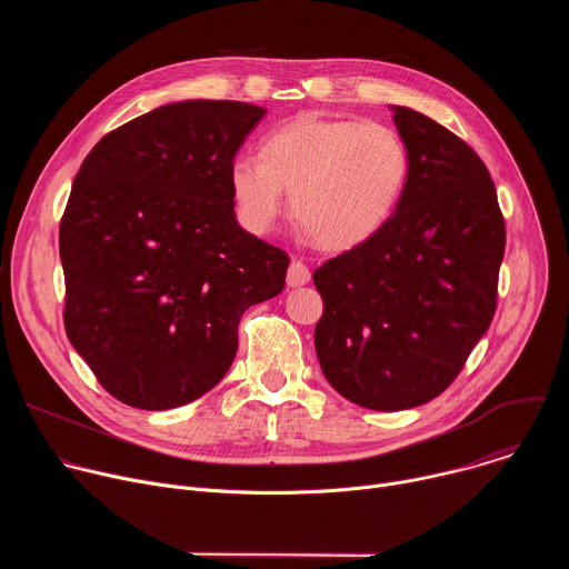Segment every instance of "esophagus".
Listing matches in <instances>:
<instances>
[{"label": "esophagus", "mask_w": 569, "mask_h": 569, "mask_svg": "<svg viewBox=\"0 0 569 569\" xmlns=\"http://www.w3.org/2000/svg\"><path fill=\"white\" fill-rule=\"evenodd\" d=\"M286 281L290 288H299V286H306L310 281V270L303 261H292L290 268H288V274H286Z\"/></svg>", "instance_id": "1"}]
</instances>
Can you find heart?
Returning <instances> with one entry per match:
<instances>
[{
    "instance_id": "b5f03b06",
    "label": "heart",
    "mask_w": 569,
    "mask_h": 569,
    "mask_svg": "<svg viewBox=\"0 0 569 569\" xmlns=\"http://www.w3.org/2000/svg\"><path fill=\"white\" fill-rule=\"evenodd\" d=\"M412 176L402 134L378 121L303 114L270 132L261 159L240 154L229 187L240 222L268 233L286 207L327 250L369 240L396 211Z\"/></svg>"
}]
</instances>
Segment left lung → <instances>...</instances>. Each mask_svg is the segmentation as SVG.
<instances>
[{
    "instance_id": "left-lung-1",
    "label": "left lung",
    "mask_w": 569,
    "mask_h": 569,
    "mask_svg": "<svg viewBox=\"0 0 569 569\" xmlns=\"http://www.w3.org/2000/svg\"><path fill=\"white\" fill-rule=\"evenodd\" d=\"M412 152L396 211L369 240L315 270L323 376L367 410L437 398L491 327L507 246L498 191L479 154L430 117L393 108Z\"/></svg>"
}]
</instances>
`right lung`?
Listing matches in <instances>:
<instances>
[{
  "instance_id": "add662e5",
  "label": "right lung",
  "mask_w": 569,
  "mask_h": 569,
  "mask_svg": "<svg viewBox=\"0 0 569 569\" xmlns=\"http://www.w3.org/2000/svg\"><path fill=\"white\" fill-rule=\"evenodd\" d=\"M266 108L161 106L83 159L60 220L64 333L101 387L173 410L233 362L238 321L283 290L281 248L240 229L229 167Z\"/></svg>"
}]
</instances>
